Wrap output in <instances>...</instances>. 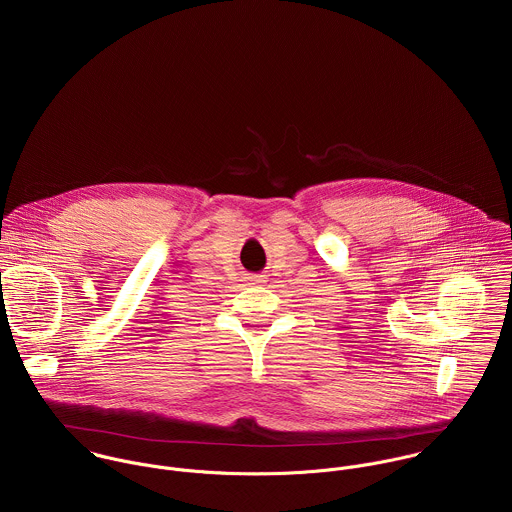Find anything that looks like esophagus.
<instances>
[{"label": "esophagus", "mask_w": 512, "mask_h": 512, "mask_svg": "<svg viewBox=\"0 0 512 512\" xmlns=\"http://www.w3.org/2000/svg\"><path fill=\"white\" fill-rule=\"evenodd\" d=\"M262 280H264L262 276H252V278H250V282H254V284H260Z\"/></svg>", "instance_id": "esophagus-1"}]
</instances>
